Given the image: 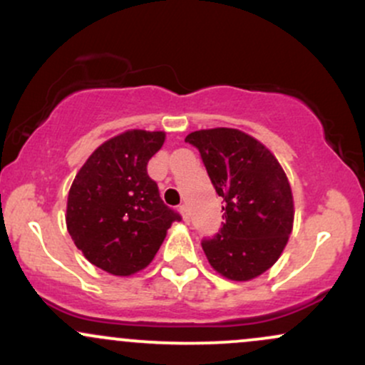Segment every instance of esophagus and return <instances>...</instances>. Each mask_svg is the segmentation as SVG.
<instances>
[{
    "label": "esophagus",
    "mask_w": 365,
    "mask_h": 365,
    "mask_svg": "<svg viewBox=\"0 0 365 365\" xmlns=\"http://www.w3.org/2000/svg\"><path fill=\"white\" fill-rule=\"evenodd\" d=\"M180 215H182L183 221H185V223H188V221H190V215H188V207L185 206V204H182V206H180Z\"/></svg>",
    "instance_id": "34e87169"
}]
</instances>
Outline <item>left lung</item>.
I'll return each instance as SVG.
<instances>
[{
    "label": "left lung",
    "instance_id": "obj_1",
    "mask_svg": "<svg viewBox=\"0 0 365 365\" xmlns=\"http://www.w3.org/2000/svg\"><path fill=\"white\" fill-rule=\"evenodd\" d=\"M217 195L225 199L223 220L202 249L216 273L249 282L269 269L283 254L293 228V195L287 173L262 142L237 128L188 133Z\"/></svg>",
    "mask_w": 365,
    "mask_h": 365
}]
</instances>
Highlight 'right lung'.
<instances>
[{"instance_id": "1", "label": "right lung", "mask_w": 365, "mask_h": 365, "mask_svg": "<svg viewBox=\"0 0 365 365\" xmlns=\"http://www.w3.org/2000/svg\"><path fill=\"white\" fill-rule=\"evenodd\" d=\"M165 132L127 130L99 145L75 175L66 230L83 257L115 276L148 267L180 216L159 197L148 175Z\"/></svg>"}]
</instances>
